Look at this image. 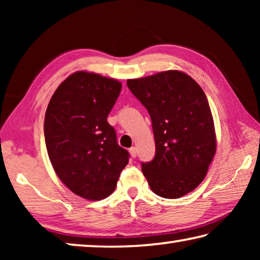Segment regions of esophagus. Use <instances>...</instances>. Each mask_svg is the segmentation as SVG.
I'll use <instances>...</instances> for the list:
<instances>
[{
    "label": "esophagus",
    "instance_id": "1",
    "mask_svg": "<svg viewBox=\"0 0 260 260\" xmlns=\"http://www.w3.org/2000/svg\"><path fill=\"white\" fill-rule=\"evenodd\" d=\"M129 153H131V156H132V157L135 158L136 156H138V150H136V148H135V147H133V148H131V149H129Z\"/></svg>",
    "mask_w": 260,
    "mask_h": 260
}]
</instances>
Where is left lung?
Returning a JSON list of instances; mask_svg holds the SVG:
<instances>
[{"label":"left lung","mask_w":260,"mask_h":260,"mask_svg":"<svg viewBox=\"0 0 260 260\" xmlns=\"http://www.w3.org/2000/svg\"><path fill=\"white\" fill-rule=\"evenodd\" d=\"M127 87L151 118L156 153L141 162L151 190L164 199L192 191L215 153L213 118L203 89L173 70L127 80Z\"/></svg>","instance_id":"8db88e82"}]
</instances>
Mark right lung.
<instances>
[{"label": "right lung", "instance_id": "obj_1", "mask_svg": "<svg viewBox=\"0 0 260 260\" xmlns=\"http://www.w3.org/2000/svg\"><path fill=\"white\" fill-rule=\"evenodd\" d=\"M121 83L79 71L60 83L48 104L45 140L57 177L86 200L111 195L129 153L117 142L108 116Z\"/></svg>", "mask_w": 260, "mask_h": 260}]
</instances>
